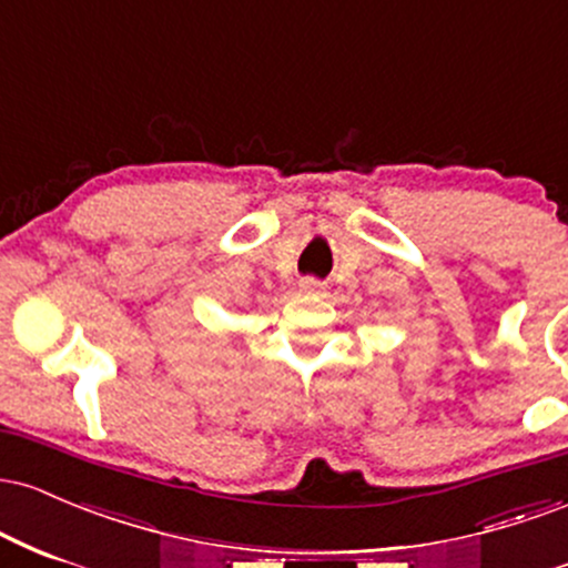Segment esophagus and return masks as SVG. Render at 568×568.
Instances as JSON below:
<instances>
[{"label": "esophagus", "mask_w": 568, "mask_h": 568, "mask_svg": "<svg viewBox=\"0 0 568 568\" xmlns=\"http://www.w3.org/2000/svg\"><path fill=\"white\" fill-rule=\"evenodd\" d=\"M323 288H325V285L321 283V280H315V277L298 280V291L310 293V296H315V293H323Z\"/></svg>", "instance_id": "34e87169"}]
</instances>
